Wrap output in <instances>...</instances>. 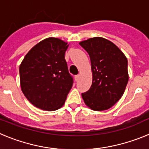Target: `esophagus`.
Segmentation results:
<instances>
[{"label": "esophagus", "mask_w": 149, "mask_h": 149, "mask_svg": "<svg viewBox=\"0 0 149 149\" xmlns=\"http://www.w3.org/2000/svg\"><path fill=\"white\" fill-rule=\"evenodd\" d=\"M79 78H80V75H79V74L74 76V80H75V81H78Z\"/></svg>", "instance_id": "1"}]
</instances>
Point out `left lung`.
<instances>
[{
    "instance_id": "1",
    "label": "left lung",
    "mask_w": 149,
    "mask_h": 149,
    "mask_svg": "<svg viewBox=\"0 0 149 149\" xmlns=\"http://www.w3.org/2000/svg\"><path fill=\"white\" fill-rule=\"evenodd\" d=\"M89 54L93 83L82 93L86 106L95 111L110 109L123 95L128 82L127 60L114 43L93 37L79 43Z\"/></svg>"
}]
</instances>
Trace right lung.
I'll use <instances>...</instances> for the list:
<instances>
[{
	"instance_id": "add662e5",
	"label": "right lung",
	"mask_w": 149,
	"mask_h": 149,
	"mask_svg": "<svg viewBox=\"0 0 149 149\" xmlns=\"http://www.w3.org/2000/svg\"><path fill=\"white\" fill-rule=\"evenodd\" d=\"M68 43L49 37L33 46L19 66L22 93L37 108L53 111L63 106L73 78L65 60Z\"/></svg>"
}]
</instances>
